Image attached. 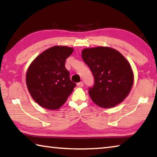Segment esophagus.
I'll list each match as a JSON object with an SVG mask.
<instances>
[{"mask_svg":"<svg viewBox=\"0 0 157 157\" xmlns=\"http://www.w3.org/2000/svg\"><path fill=\"white\" fill-rule=\"evenodd\" d=\"M77 85H78V86H79V87H82L84 86V82H78V83L77 84Z\"/></svg>","mask_w":157,"mask_h":157,"instance_id":"34e87169","label":"esophagus"}]
</instances>
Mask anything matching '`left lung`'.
Returning <instances> with one entry per match:
<instances>
[{
	"instance_id": "1",
	"label": "left lung",
	"mask_w": 157,
	"mask_h": 157,
	"mask_svg": "<svg viewBox=\"0 0 157 157\" xmlns=\"http://www.w3.org/2000/svg\"><path fill=\"white\" fill-rule=\"evenodd\" d=\"M82 57L94 77L89 94L95 104L102 108L113 107L123 102L131 91L134 73L121 52L109 47L85 48Z\"/></svg>"
}]
</instances>
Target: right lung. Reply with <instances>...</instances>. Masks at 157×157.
I'll list each match as a JSON object with an SVG mask.
<instances>
[{
    "label": "right lung",
    "mask_w": 157,
    "mask_h": 157,
    "mask_svg": "<svg viewBox=\"0 0 157 157\" xmlns=\"http://www.w3.org/2000/svg\"><path fill=\"white\" fill-rule=\"evenodd\" d=\"M73 48L55 46L41 53L29 66L26 84L32 98L47 109H59L73 92L76 84L71 82L65 67L66 59Z\"/></svg>",
    "instance_id": "right-lung-1"
}]
</instances>
